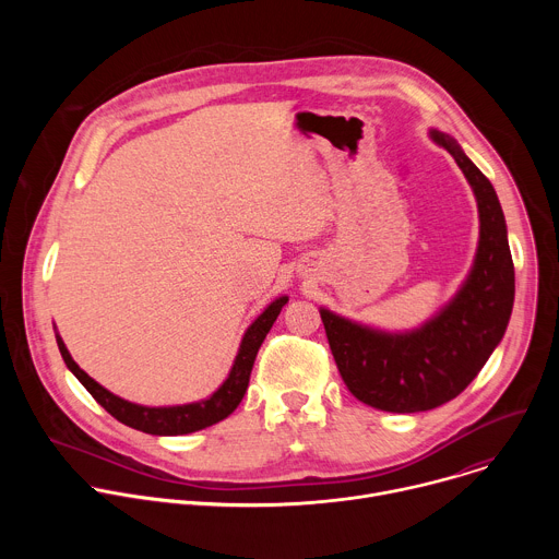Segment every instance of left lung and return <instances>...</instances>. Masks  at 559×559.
<instances>
[{"label":"left lung","mask_w":559,"mask_h":559,"mask_svg":"<svg viewBox=\"0 0 559 559\" xmlns=\"http://www.w3.org/2000/svg\"><path fill=\"white\" fill-rule=\"evenodd\" d=\"M429 136L455 158L480 216V238L464 283L427 323L409 332H384L328 307L318 309L347 389L360 403L391 414L429 412L462 393L500 345L515 298L507 221L491 181L453 136L440 130Z\"/></svg>","instance_id":"left-lung-1"}]
</instances>
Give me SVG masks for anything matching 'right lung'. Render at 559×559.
Segmentation results:
<instances>
[{
    "label": "right lung",
    "instance_id": "right-lung-1",
    "mask_svg": "<svg viewBox=\"0 0 559 559\" xmlns=\"http://www.w3.org/2000/svg\"><path fill=\"white\" fill-rule=\"evenodd\" d=\"M287 300H289L287 296H278L263 309V313L246 330L241 345H238L236 358L231 362V369H229L227 378L223 380V384L212 395H207L205 401H197V403H188V405L145 407V405L123 401V397L115 395L112 391L102 386L97 380H93L82 367L72 360L70 352L66 349V345L57 332H55V338H57V347L61 352L66 367L74 373V378L79 382L88 389V393L110 416H115L119 423H123L136 431H143V433L183 436V433H194V431H201L205 427H212V425L225 420L238 407V403L243 401L257 354Z\"/></svg>",
    "mask_w": 559,
    "mask_h": 559
}]
</instances>
